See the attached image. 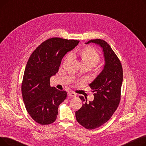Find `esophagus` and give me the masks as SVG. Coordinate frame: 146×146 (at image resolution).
Returning a JSON list of instances; mask_svg holds the SVG:
<instances>
[{
	"label": "esophagus",
	"instance_id": "obj_1",
	"mask_svg": "<svg viewBox=\"0 0 146 146\" xmlns=\"http://www.w3.org/2000/svg\"><path fill=\"white\" fill-rule=\"evenodd\" d=\"M67 94H68V96H71V97H76V96H77L76 94H75L74 92H72V91L69 92Z\"/></svg>",
	"mask_w": 146,
	"mask_h": 146
}]
</instances>
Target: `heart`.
I'll return each mask as SVG.
<instances>
[{
	"instance_id": "obj_1",
	"label": "heart",
	"mask_w": 146,
	"mask_h": 146,
	"mask_svg": "<svg viewBox=\"0 0 146 146\" xmlns=\"http://www.w3.org/2000/svg\"><path fill=\"white\" fill-rule=\"evenodd\" d=\"M80 57L83 64H91L93 66L96 65L100 60V56L96 50L90 47H86L80 52ZM69 54L68 56H70Z\"/></svg>"
}]
</instances>
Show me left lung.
I'll list each match as a JSON object with an SVG mask.
<instances>
[{
    "instance_id": "1",
    "label": "left lung",
    "mask_w": 146,
    "mask_h": 146,
    "mask_svg": "<svg viewBox=\"0 0 146 146\" xmlns=\"http://www.w3.org/2000/svg\"><path fill=\"white\" fill-rule=\"evenodd\" d=\"M90 42L99 45L103 49L105 66L101 73L89 84L95 92L94 101L87 102L83 96H79L85 103L76 112V118L83 127L93 129L108 121L117 109L121 99L123 71L120 60L108 43L96 39L85 44Z\"/></svg>"
}]
</instances>
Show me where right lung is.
Masks as SVG:
<instances>
[{
	"mask_svg": "<svg viewBox=\"0 0 146 146\" xmlns=\"http://www.w3.org/2000/svg\"><path fill=\"white\" fill-rule=\"evenodd\" d=\"M79 41L51 38L33 51L27 62L22 82V95L26 110L37 123L48 125L54 122L58 108L67 92L51 87L50 79L58 72L66 54Z\"/></svg>",
	"mask_w": 146,
	"mask_h": 146,
	"instance_id": "add662e5",
	"label": "right lung"
}]
</instances>
